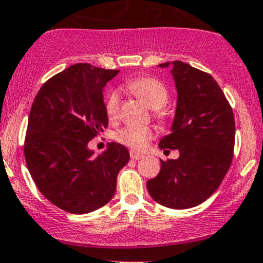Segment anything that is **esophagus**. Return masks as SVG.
Masks as SVG:
<instances>
[{
	"label": "esophagus",
	"instance_id": "esophagus-1",
	"mask_svg": "<svg viewBox=\"0 0 263 263\" xmlns=\"http://www.w3.org/2000/svg\"><path fill=\"white\" fill-rule=\"evenodd\" d=\"M130 158L134 159V161H139L140 158H143V154L137 153V152L132 151V152H130Z\"/></svg>",
	"mask_w": 263,
	"mask_h": 263
}]
</instances>
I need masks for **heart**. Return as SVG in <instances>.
<instances>
[{
  "instance_id": "obj_1",
  "label": "heart",
  "mask_w": 263,
  "mask_h": 263,
  "mask_svg": "<svg viewBox=\"0 0 263 263\" xmlns=\"http://www.w3.org/2000/svg\"><path fill=\"white\" fill-rule=\"evenodd\" d=\"M126 90L151 107L153 116L158 121H164L168 118V112L164 106L170 100V92L159 80L152 77L134 78L126 83ZM120 107L119 93L115 91L110 92L105 100V111L110 121H116L120 118ZM154 137L156 133L151 126L126 125L115 133V139L133 151L145 149Z\"/></svg>"
}]
</instances>
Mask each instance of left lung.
<instances>
[{"instance_id":"obj_1","label":"left lung","mask_w":263,"mask_h":263,"mask_svg":"<svg viewBox=\"0 0 263 263\" xmlns=\"http://www.w3.org/2000/svg\"><path fill=\"white\" fill-rule=\"evenodd\" d=\"M168 66L170 62L159 64ZM172 74L178 93L177 109L172 133L159 142V148L178 149L180 157L161 161V171L148 181L147 189L163 206L189 209L209 199L231 167L234 115L209 73L175 61Z\"/></svg>"}]
</instances>
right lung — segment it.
<instances>
[{"mask_svg": "<svg viewBox=\"0 0 263 263\" xmlns=\"http://www.w3.org/2000/svg\"><path fill=\"white\" fill-rule=\"evenodd\" d=\"M118 73L73 64L49 78L31 105L26 166L39 191L67 213L86 214L107 204L119 171L129 162L128 149L119 143L97 157L87 148L109 123L102 91Z\"/></svg>", "mask_w": 263, "mask_h": 263, "instance_id": "right-lung-1", "label": "right lung"}]
</instances>
